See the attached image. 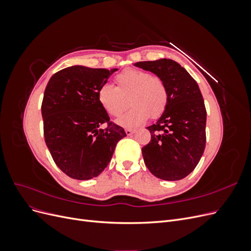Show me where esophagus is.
I'll return each instance as SVG.
<instances>
[{
  "mask_svg": "<svg viewBox=\"0 0 251 251\" xmlns=\"http://www.w3.org/2000/svg\"><path fill=\"white\" fill-rule=\"evenodd\" d=\"M134 133H135L134 128H126V134L127 136H131V135L134 134Z\"/></svg>",
  "mask_w": 251,
  "mask_h": 251,
  "instance_id": "34e87169",
  "label": "esophagus"
}]
</instances>
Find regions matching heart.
I'll return each instance as SVG.
<instances>
[{"label": "heart", "instance_id": "obj_1", "mask_svg": "<svg viewBox=\"0 0 251 251\" xmlns=\"http://www.w3.org/2000/svg\"><path fill=\"white\" fill-rule=\"evenodd\" d=\"M116 87L102 83L97 91V100L101 108L113 117L119 116L132 107L117 123L126 127L142 125L149 119L162 116L169 102L168 88L161 77L150 72L127 68L115 76Z\"/></svg>", "mask_w": 251, "mask_h": 251}]
</instances>
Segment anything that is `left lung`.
<instances>
[{"label":"left lung","mask_w":251,"mask_h":251,"mask_svg":"<svg viewBox=\"0 0 251 251\" xmlns=\"http://www.w3.org/2000/svg\"><path fill=\"white\" fill-rule=\"evenodd\" d=\"M135 66L161 77L169 93L165 112L148 126L151 141L142 148L144 163L157 178L183 179L199 163L206 143V109L198 83L173 59L138 62Z\"/></svg>","instance_id":"8db88e82"}]
</instances>
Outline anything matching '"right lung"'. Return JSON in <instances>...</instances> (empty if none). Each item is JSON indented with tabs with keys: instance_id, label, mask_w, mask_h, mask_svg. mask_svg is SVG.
Returning a JSON list of instances; mask_svg holds the SVG:
<instances>
[{
	"instance_id": "add662e5",
	"label": "right lung",
	"mask_w": 251,
	"mask_h": 251,
	"mask_svg": "<svg viewBox=\"0 0 251 251\" xmlns=\"http://www.w3.org/2000/svg\"><path fill=\"white\" fill-rule=\"evenodd\" d=\"M116 70L65 68L52 75L45 89V141L59 170L73 179L97 177L126 136L97 100L98 89Z\"/></svg>"
}]
</instances>
